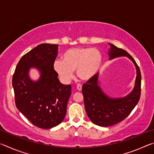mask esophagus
<instances>
[{
	"label": "esophagus",
	"instance_id": "esophagus-1",
	"mask_svg": "<svg viewBox=\"0 0 154 154\" xmlns=\"http://www.w3.org/2000/svg\"><path fill=\"white\" fill-rule=\"evenodd\" d=\"M77 89L79 90V91H81L82 89V85L80 84V83H78V84L77 85Z\"/></svg>",
	"mask_w": 154,
	"mask_h": 154
}]
</instances>
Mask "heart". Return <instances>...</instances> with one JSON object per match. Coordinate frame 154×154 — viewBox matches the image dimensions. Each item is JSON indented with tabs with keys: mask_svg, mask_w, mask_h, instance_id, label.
Returning a JSON list of instances; mask_svg holds the SVG:
<instances>
[{
	"mask_svg": "<svg viewBox=\"0 0 154 154\" xmlns=\"http://www.w3.org/2000/svg\"><path fill=\"white\" fill-rule=\"evenodd\" d=\"M102 55L97 49L77 48L66 51L62 60H56L54 68L60 79L69 82L73 77V71L82 81H88L97 73L102 64Z\"/></svg>",
	"mask_w": 154,
	"mask_h": 154,
	"instance_id": "1",
	"label": "heart"
}]
</instances>
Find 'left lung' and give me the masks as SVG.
Masks as SVG:
<instances>
[{
	"label": "left lung",
	"mask_w": 154,
	"mask_h": 154,
	"mask_svg": "<svg viewBox=\"0 0 154 154\" xmlns=\"http://www.w3.org/2000/svg\"><path fill=\"white\" fill-rule=\"evenodd\" d=\"M109 60L127 56L133 62L137 69L134 89L124 98H111L105 95L98 85V73L82 86L84 105L88 118L94 124L103 127L113 126L126 119L139 102L141 92V75L139 66L126 51L110 44Z\"/></svg>",
	"instance_id": "8db88e82"
}]
</instances>
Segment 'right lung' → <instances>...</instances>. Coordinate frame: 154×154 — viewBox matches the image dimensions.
Masks as SVG:
<instances>
[{"label": "right lung", "mask_w": 154, "mask_h": 154, "mask_svg": "<svg viewBox=\"0 0 154 154\" xmlns=\"http://www.w3.org/2000/svg\"><path fill=\"white\" fill-rule=\"evenodd\" d=\"M58 45L40 44L22 57L13 75L12 85L17 108L33 125L43 129L58 126L66 113L71 85L60 82L54 69ZM31 67L41 77L32 82L28 76Z\"/></svg>", "instance_id": "1"}]
</instances>
